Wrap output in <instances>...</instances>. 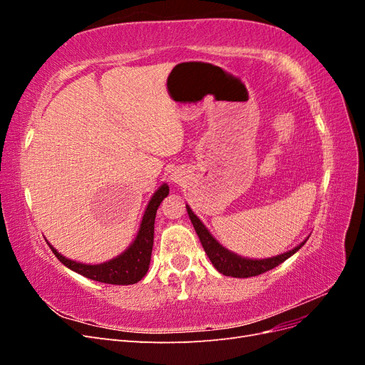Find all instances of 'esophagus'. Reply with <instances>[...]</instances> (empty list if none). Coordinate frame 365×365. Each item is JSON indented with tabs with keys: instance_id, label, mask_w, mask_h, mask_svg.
Returning a JSON list of instances; mask_svg holds the SVG:
<instances>
[{
	"instance_id": "esophagus-1",
	"label": "esophagus",
	"mask_w": 365,
	"mask_h": 365,
	"mask_svg": "<svg viewBox=\"0 0 365 365\" xmlns=\"http://www.w3.org/2000/svg\"><path fill=\"white\" fill-rule=\"evenodd\" d=\"M180 178H181V176H180V173H176V172L170 175V180H172L173 182H178V181H181Z\"/></svg>"
}]
</instances>
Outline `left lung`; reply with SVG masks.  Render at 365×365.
I'll return each instance as SVG.
<instances>
[{
	"instance_id": "8db88e82",
	"label": "left lung",
	"mask_w": 365,
	"mask_h": 365,
	"mask_svg": "<svg viewBox=\"0 0 365 365\" xmlns=\"http://www.w3.org/2000/svg\"><path fill=\"white\" fill-rule=\"evenodd\" d=\"M185 208L210 262L213 263V267L220 274L228 275V277H236V279L256 277L259 274H263L275 267H279V264L283 263L286 259L294 256V254L300 250L309 239L307 236L302 244H298L292 250L286 251L283 254H277V256H272V257H267V259L242 257L239 254L227 250L224 245H220L219 242L213 237V235L207 230V227L202 224V220L193 213V210L189 205H185Z\"/></svg>"
}]
</instances>
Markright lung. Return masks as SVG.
<instances>
[{
  "mask_svg": "<svg viewBox=\"0 0 365 365\" xmlns=\"http://www.w3.org/2000/svg\"><path fill=\"white\" fill-rule=\"evenodd\" d=\"M168 195L169 185L164 182L158 187V190L153 193L149 200L145 213H143L138 233L134 242H132L123 252L118 254L117 257L111 260L96 264L76 262L62 256L50 242H47V244L54 252V256H56L65 267L83 275L86 279L108 284H134L145 277L149 269L153 247V224H155L157 210Z\"/></svg>",
  "mask_w": 365,
  "mask_h": 365,
  "instance_id": "right-lung-1",
  "label": "right lung"
}]
</instances>
